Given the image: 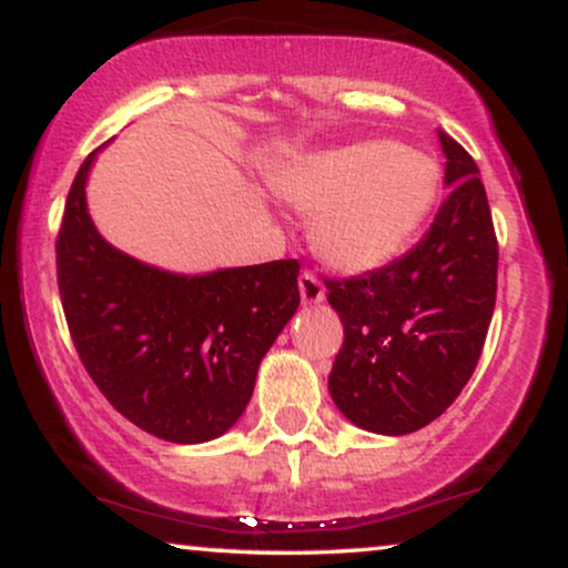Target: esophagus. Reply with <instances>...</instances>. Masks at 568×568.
I'll list each match as a JSON object with an SVG mask.
<instances>
[{
	"label": "esophagus",
	"mask_w": 568,
	"mask_h": 568,
	"mask_svg": "<svg viewBox=\"0 0 568 568\" xmlns=\"http://www.w3.org/2000/svg\"><path fill=\"white\" fill-rule=\"evenodd\" d=\"M298 293H302L304 304H321L325 298V285L312 272H302V277H298Z\"/></svg>",
	"instance_id": "obj_1"
}]
</instances>
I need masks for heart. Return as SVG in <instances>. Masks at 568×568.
<instances>
[{
    "label": "heart",
    "instance_id": "heart-1",
    "mask_svg": "<svg viewBox=\"0 0 568 568\" xmlns=\"http://www.w3.org/2000/svg\"><path fill=\"white\" fill-rule=\"evenodd\" d=\"M440 165L397 141H357L312 154L275 179L283 200L317 213L312 243L342 272H371L400 256L440 194Z\"/></svg>",
    "mask_w": 568,
    "mask_h": 568
}]
</instances>
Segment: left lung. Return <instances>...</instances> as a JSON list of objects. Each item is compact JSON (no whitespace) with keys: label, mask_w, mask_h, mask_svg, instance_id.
<instances>
[{"label":"left lung","mask_w":568,"mask_h":568,"mask_svg":"<svg viewBox=\"0 0 568 568\" xmlns=\"http://www.w3.org/2000/svg\"><path fill=\"white\" fill-rule=\"evenodd\" d=\"M438 135L452 192L429 232L382 270L325 280L344 325L328 393L368 433L408 435L438 419L470 382L497 304L499 245L480 171Z\"/></svg>","instance_id":"obj_1"}]
</instances>
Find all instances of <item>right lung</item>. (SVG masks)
<instances>
[{
    "label": "right lung",
    "instance_id": "obj_1",
    "mask_svg": "<svg viewBox=\"0 0 568 568\" xmlns=\"http://www.w3.org/2000/svg\"><path fill=\"white\" fill-rule=\"evenodd\" d=\"M98 152V149H95ZM88 154L55 240L58 291L84 371L135 427L171 443L219 438L240 419L258 363L298 306V262L173 275L101 237Z\"/></svg>",
    "mask_w": 568,
    "mask_h": 568
}]
</instances>
